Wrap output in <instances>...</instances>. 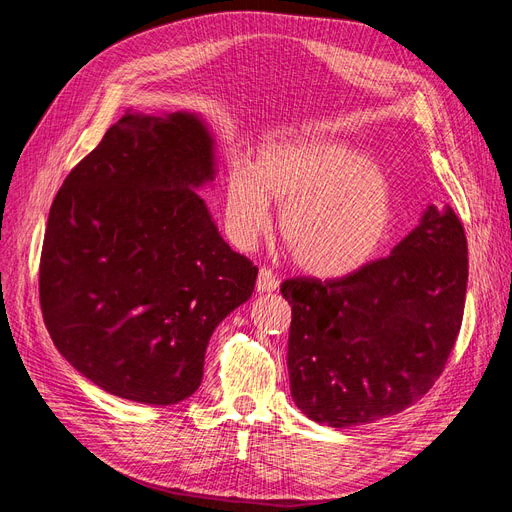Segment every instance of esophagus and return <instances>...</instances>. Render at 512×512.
<instances>
[{
	"instance_id": "1",
	"label": "esophagus",
	"mask_w": 512,
	"mask_h": 512,
	"mask_svg": "<svg viewBox=\"0 0 512 512\" xmlns=\"http://www.w3.org/2000/svg\"><path fill=\"white\" fill-rule=\"evenodd\" d=\"M277 286H280V282H277L275 273L269 267H262L258 271V280H256L258 292H273V290H277Z\"/></svg>"
}]
</instances>
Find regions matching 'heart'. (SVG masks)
<instances>
[{
	"mask_svg": "<svg viewBox=\"0 0 512 512\" xmlns=\"http://www.w3.org/2000/svg\"><path fill=\"white\" fill-rule=\"evenodd\" d=\"M269 197L282 207L280 235L292 258L322 277L363 267L393 222V192L382 170L324 138H284L262 147L256 166H230L224 220L237 245L252 247L271 228Z\"/></svg>",
	"mask_w": 512,
	"mask_h": 512,
	"instance_id": "obj_1",
	"label": "heart"
}]
</instances>
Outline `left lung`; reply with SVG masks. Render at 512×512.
<instances>
[{
	"label": "left lung",
	"instance_id": "1",
	"mask_svg": "<svg viewBox=\"0 0 512 512\" xmlns=\"http://www.w3.org/2000/svg\"><path fill=\"white\" fill-rule=\"evenodd\" d=\"M468 241L451 207H429L391 256L337 280L292 277L288 371L294 404L329 427L374 423L416 404L461 329Z\"/></svg>",
	"mask_w": 512,
	"mask_h": 512
}]
</instances>
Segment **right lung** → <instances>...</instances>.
<instances>
[{
	"label": "right lung",
	"instance_id": "1",
	"mask_svg": "<svg viewBox=\"0 0 512 512\" xmlns=\"http://www.w3.org/2000/svg\"><path fill=\"white\" fill-rule=\"evenodd\" d=\"M213 175V138L196 115L128 111L53 200L44 324L106 393L151 406L190 397L211 333L252 297L258 269L230 250L194 190Z\"/></svg>",
	"mask_w": 512,
	"mask_h": 512
}]
</instances>
